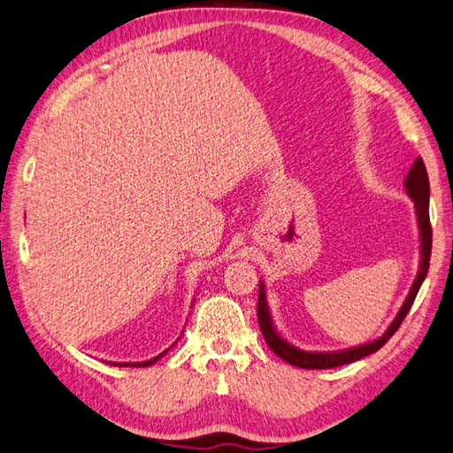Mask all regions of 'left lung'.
<instances>
[{"mask_svg": "<svg viewBox=\"0 0 453 453\" xmlns=\"http://www.w3.org/2000/svg\"><path fill=\"white\" fill-rule=\"evenodd\" d=\"M405 191L409 198L415 203V214H417V226H418V239H420V265L417 278L413 281L411 289H409V296L405 297L402 309L395 314V319L392 324L388 326V330L380 335L378 340L366 342L363 345L349 347V349H342V351H304L299 349V347L291 345L283 335L276 330L274 320H272L270 307L266 301V288L265 281H260L258 286V324L262 335L268 343V347L274 351L280 359L286 363L299 366V369H334V366H342V365H349L363 359V357L376 353L380 347L392 338V335L397 332L399 326H402L403 319L407 317L409 309L417 297V293L423 286V281L426 278V272L430 266V250H433V229H430V218H428V198H430V185H428V175H426V167L423 157H417L413 162L411 170H409L405 177Z\"/></svg>", "mask_w": 453, "mask_h": 453, "instance_id": "1", "label": "left lung"}]
</instances>
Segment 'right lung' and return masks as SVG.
I'll return each mask as SVG.
<instances>
[{
    "label": "right lung",
    "instance_id": "1",
    "mask_svg": "<svg viewBox=\"0 0 453 453\" xmlns=\"http://www.w3.org/2000/svg\"><path fill=\"white\" fill-rule=\"evenodd\" d=\"M175 343H177V342H175ZM175 343H173V345H175ZM173 345H172V347H173ZM167 351H170V349H165L164 353L154 357V359H150V361H142V363H110V365H118V366H150V365H154L157 359H160V357H164Z\"/></svg>",
    "mask_w": 453,
    "mask_h": 453
}]
</instances>
